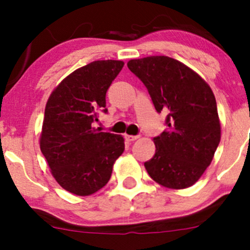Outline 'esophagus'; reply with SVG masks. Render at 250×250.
<instances>
[{
	"instance_id": "34e87169",
	"label": "esophagus",
	"mask_w": 250,
	"mask_h": 250,
	"mask_svg": "<svg viewBox=\"0 0 250 250\" xmlns=\"http://www.w3.org/2000/svg\"><path fill=\"white\" fill-rule=\"evenodd\" d=\"M125 140H127V141H135L139 137H138V135H128V134H125Z\"/></svg>"
}]
</instances>
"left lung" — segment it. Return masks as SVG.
Masks as SVG:
<instances>
[{
    "mask_svg": "<svg viewBox=\"0 0 250 250\" xmlns=\"http://www.w3.org/2000/svg\"><path fill=\"white\" fill-rule=\"evenodd\" d=\"M127 65L147 88L156 111L167 112V129L153 138L155 156L144 163L148 175L165 188H190L206 172L220 143L213 90L173 58L152 55Z\"/></svg>",
    "mask_w": 250,
    "mask_h": 250,
    "instance_id": "obj_1",
    "label": "left lung"
}]
</instances>
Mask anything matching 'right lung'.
Here are the masks:
<instances>
[{
	"label": "right lung",
	"instance_id": "obj_1",
	"mask_svg": "<svg viewBox=\"0 0 250 250\" xmlns=\"http://www.w3.org/2000/svg\"><path fill=\"white\" fill-rule=\"evenodd\" d=\"M123 65L121 60H97L80 67L47 102L40 147L58 184L74 195L104 188L125 151L123 137L94 125L98 112H107L106 92Z\"/></svg>",
	"mask_w": 250,
	"mask_h": 250
}]
</instances>
